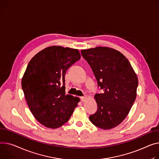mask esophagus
<instances>
[{
	"label": "esophagus",
	"mask_w": 159,
	"mask_h": 159,
	"mask_svg": "<svg viewBox=\"0 0 159 159\" xmlns=\"http://www.w3.org/2000/svg\"><path fill=\"white\" fill-rule=\"evenodd\" d=\"M86 100H87V97H80V100H81L82 102H86Z\"/></svg>",
	"instance_id": "esophagus-1"
}]
</instances>
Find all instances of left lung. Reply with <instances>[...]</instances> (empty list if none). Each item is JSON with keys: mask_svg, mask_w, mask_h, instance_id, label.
Returning a JSON list of instances; mask_svg holds the SVG:
<instances>
[{"mask_svg": "<svg viewBox=\"0 0 159 159\" xmlns=\"http://www.w3.org/2000/svg\"><path fill=\"white\" fill-rule=\"evenodd\" d=\"M81 54L103 91L94 95L98 109L89 120L103 130L116 127L128 115L136 98V74L129 60L115 49L98 47L82 50Z\"/></svg>", "mask_w": 159, "mask_h": 159, "instance_id": "8db88e82", "label": "left lung"}]
</instances>
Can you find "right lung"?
I'll list each match as a JSON object with an SVG mask.
<instances>
[{
	"instance_id": "1",
	"label": "right lung",
	"mask_w": 159,
	"mask_h": 159,
	"mask_svg": "<svg viewBox=\"0 0 159 159\" xmlns=\"http://www.w3.org/2000/svg\"><path fill=\"white\" fill-rule=\"evenodd\" d=\"M80 59L77 49L52 46L29 62L22 88L32 114L46 127H60L77 107L80 99L65 93V74Z\"/></svg>"
}]
</instances>
